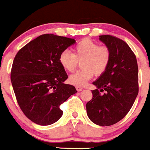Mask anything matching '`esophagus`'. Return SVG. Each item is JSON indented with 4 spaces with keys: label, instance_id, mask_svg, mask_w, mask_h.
I'll use <instances>...</instances> for the list:
<instances>
[{
    "label": "esophagus",
    "instance_id": "1",
    "mask_svg": "<svg viewBox=\"0 0 150 150\" xmlns=\"http://www.w3.org/2000/svg\"><path fill=\"white\" fill-rule=\"evenodd\" d=\"M76 90L78 91H81L83 90V88L82 87H80V86H76Z\"/></svg>",
    "mask_w": 150,
    "mask_h": 150
}]
</instances>
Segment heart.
Returning a JSON list of instances; mask_svg holds the SVG:
<instances>
[{
    "label": "heart",
    "mask_w": 150,
    "mask_h": 150,
    "mask_svg": "<svg viewBox=\"0 0 150 150\" xmlns=\"http://www.w3.org/2000/svg\"><path fill=\"white\" fill-rule=\"evenodd\" d=\"M112 53L109 47L100 45L90 38L82 39L73 47V53L63 50L60 53L59 61L66 71L71 72L81 61V69L77 71L69 78L70 84L84 86L93 78V75L100 76L106 71L111 61Z\"/></svg>",
    "instance_id": "obj_1"
}]
</instances>
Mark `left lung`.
<instances>
[{
	"label": "left lung",
	"mask_w": 150,
	"mask_h": 150,
	"mask_svg": "<svg viewBox=\"0 0 150 150\" xmlns=\"http://www.w3.org/2000/svg\"><path fill=\"white\" fill-rule=\"evenodd\" d=\"M100 40L111 50L109 67L93 84V97L86 104L88 118L100 126L112 125L125 116L138 94L136 56L126 42L109 35Z\"/></svg>",
	"instance_id": "left-lung-1"
}]
</instances>
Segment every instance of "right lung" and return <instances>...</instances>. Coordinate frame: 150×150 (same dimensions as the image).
I'll return each mask as SVG.
<instances>
[{
  "mask_svg": "<svg viewBox=\"0 0 150 150\" xmlns=\"http://www.w3.org/2000/svg\"><path fill=\"white\" fill-rule=\"evenodd\" d=\"M75 42L44 34L16 53L10 79L19 107L32 122L40 125L57 122L62 115L59 106L77 92L74 86L63 83L68 75L59 61L60 53Z\"/></svg>",
  "mask_w": 150,
  "mask_h": 150,
  "instance_id": "add662e5",
  "label": "right lung"
}]
</instances>
